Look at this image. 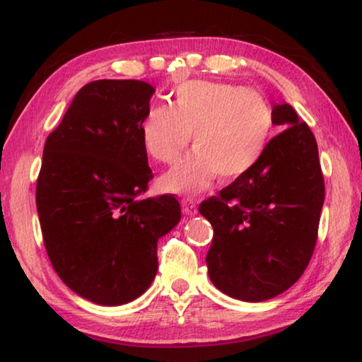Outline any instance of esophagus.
<instances>
[{"instance_id": "1", "label": "esophagus", "mask_w": 362, "mask_h": 362, "mask_svg": "<svg viewBox=\"0 0 362 362\" xmlns=\"http://www.w3.org/2000/svg\"><path fill=\"white\" fill-rule=\"evenodd\" d=\"M182 204V212H185L186 216H196L197 212V207H196V201L191 199V197H186V199L181 201Z\"/></svg>"}]
</instances>
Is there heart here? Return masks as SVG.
<instances>
[{"instance_id": "b5f03b06", "label": "heart", "mask_w": 362, "mask_h": 362, "mask_svg": "<svg viewBox=\"0 0 362 362\" xmlns=\"http://www.w3.org/2000/svg\"><path fill=\"white\" fill-rule=\"evenodd\" d=\"M274 110L264 95L226 82L189 81L173 92L170 107H155L140 125L153 160L173 163L192 135L196 148L160 180L170 192H201L217 175L234 181L254 170L269 146Z\"/></svg>"}]
</instances>
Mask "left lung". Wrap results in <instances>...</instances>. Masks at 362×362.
Instances as JSON below:
<instances>
[{
	"mask_svg": "<svg viewBox=\"0 0 362 362\" xmlns=\"http://www.w3.org/2000/svg\"><path fill=\"white\" fill-rule=\"evenodd\" d=\"M274 125L285 128L269 141L254 170L199 212L214 237L206 264L216 288L235 300L265 301L288 290L313 255L325 181L318 145L288 103H274Z\"/></svg>",
	"mask_w": 362,
	"mask_h": 362,
	"instance_id": "obj_1",
	"label": "left lung"
}]
</instances>
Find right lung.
<instances>
[{
    "label": "right lung",
    "instance_id": "right-lung-1",
    "mask_svg": "<svg viewBox=\"0 0 362 362\" xmlns=\"http://www.w3.org/2000/svg\"><path fill=\"white\" fill-rule=\"evenodd\" d=\"M155 87L83 86L47 136L36 185L42 239L61 280L103 306L130 303L158 270V239L181 219L175 196L143 199L153 177L140 125Z\"/></svg>",
    "mask_w": 362,
    "mask_h": 362
}]
</instances>
